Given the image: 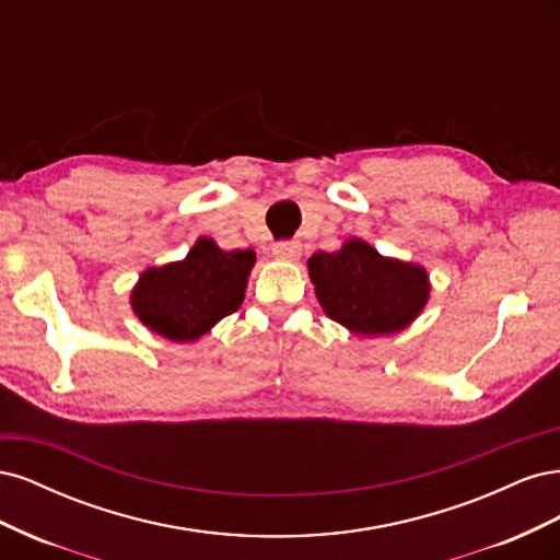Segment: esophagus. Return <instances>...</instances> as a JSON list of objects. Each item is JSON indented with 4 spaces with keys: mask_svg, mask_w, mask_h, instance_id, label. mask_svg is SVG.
Listing matches in <instances>:
<instances>
[{
    "mask_svg": "<svg viewBox=\"0 0 560 560\" xmlns=\"http://www.w3.org/2000/svg\"><path fill=\"white\" fill-rule=\"evenodd\" d=\"M273 254L282 261H296L301 257V245L296 241H280L273 245Z\"/></svg>",
    "mask_w": 560,
    "mask_h": 560,
    "instance_id": "esophagus-1",
    "label": "esophagus"
}]
</instances>
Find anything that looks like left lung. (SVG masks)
Listing matches in <instances>:
<instances>
[{"instance_id": "1", "label": "left lung", "mask_w": 560, "mask_h": 560, "mask_svg": "<svg viewBox=\"0 0 560 560\" xmlns=\"http://www.w3.org/2000/svg\"><path fill=\"white\" fill-rule=\"evenodd\" d=\"M308 276L319 306L358 336L406 329L430 299L425 268L383 257L360 238L338 252L313 254Z\"/></svg>"}]
</instances>
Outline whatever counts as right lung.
<instances>
[{"instance_id":"right-lung-1","label":"right lung","mask_w":560,"mask_h":560,"mask_svg":"<svg viewBox=\"0 0 560 560\" xmlns=\"http://www.w3.org/2000/svg\"><path fill=\"white\" fill-rule=\"evenodd\" d=\"M254 259L252 249L224 252L214 241L198 238L182 261L147 268L130 306L154 334L175 343L196 341L241 308Z\"/></svg>"}]
</instances>
